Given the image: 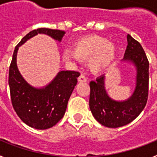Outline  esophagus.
<instances>
[{"label": "esophagus", "instance_id": "1", "mask_svg": "<svg viewBox=\"0 0 157 157\" xmlns=\"http://www.w3.org/2000/svg\"><path fill=\"white\" fill-rule=\"evenodd\" d=\"M78 81L80 82H86V78H85V76L80 75L79 77L78 78Z\"/></svg>", "mask_w": 157, "mask_h": 157}]
</instances>
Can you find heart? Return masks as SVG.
Here are the masks:
<instances>
[{"instance_id": "b5f03b06", "label": "heart", "mask_w": 157, "mask_h": 157, "mask_svg": "<svg viewBox=\"0 0 157 157\" xmlns=\"http://www.w3.org/2000/svg\"><path fill=\"white\" fill-rule=\"evenodd\" d=\"M117 47L112 41L100 35H88L75 41L72 52L65 51L63 56L67 60L88 59V67L94 74H101L109 70L114 63Z\"/></svg>"}]
</instances>
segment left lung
<instances>
[{
  "instance_id": "left-lung-1",
  "label": "left lung",
  "mask_w": 157,
  "mask_h": 157,
  "mask_svg": "<svg viewBox=\"0 0 157 157\" xmlns=\"http://www.w3.org/2000/svg\"><path fill=\"white\" fill-rule=\"evenodd\" d=\"M127 46L122 61L132 63L136 71L135 88L124 101L109 97L105 88V75L91 81L90 109L101 125L117 128L127 125L138 117L146 105L149 94V61L138 41L127 34Z\"/></svg>"
}]
</instances>
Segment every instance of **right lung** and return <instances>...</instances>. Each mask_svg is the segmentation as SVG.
Here are the masks:
<instances>
[{
  "instance_id": "1",
  "label": "right lung",
  "mask_w": 157,
  "mask_h": 157,
  "mask_svg": "<svg viewBox=\"0 0 157 157\" xmlns=\"http://www.w3.org/2000/svg\"><path fill=\"white\" fill-rule=\"evenodd\" d=\"M38 34H46L60 42L65 32L39 28L24 36L14 50L9 67L8 84L12 106L18 116L32 128L45 130L56 125L63 117L80 74L75 71H61L45 86L37 88L29 84L18 69L17 52L19 47L27 40Z\"/></svg>"
}]
</instances>
